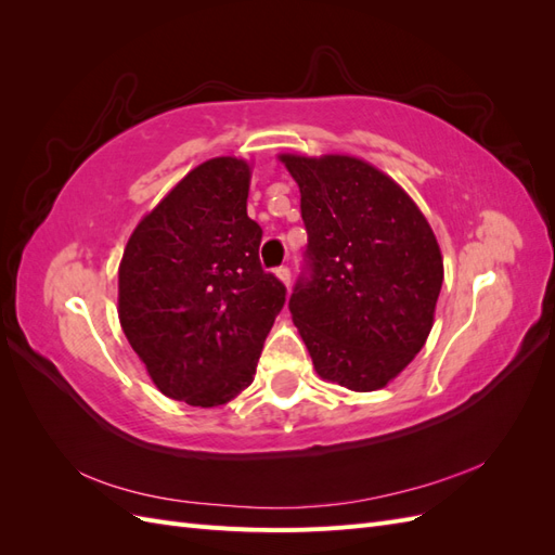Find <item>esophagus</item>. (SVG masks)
Masks as SVG:
<instances>
[{"label":"esophagus","mask_w":555,"mask_h":555,"mask_svg":"<svg viewBox=\"0 0 555 555\" xmlns=\"http://www.w3.org/2000/svg\"><path fill=\"white\" fill-rule=\"evenodd\" d=\"M275 278L284 284V287L289 289V282H292V271H289V268H278V271H275Z\"/></svg>","instance_id":"obj_1"}]
</instances>
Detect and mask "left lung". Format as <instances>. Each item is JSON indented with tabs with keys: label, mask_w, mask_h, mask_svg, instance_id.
<instances>
[{
	"label": "left lung",
	"mask_w": 555,
	"mask_h": 555,
	"mask_svg": "<svg viewBox=\"0 0 555 555\" xmlns=\"http://www.w3.org/2000/svg\"><path fill=\"white\" fill-rule=\"evenodd\" d=\"M278 159L300 190L312 275L289 300L317 375L377 391L422 351L444 280L438 238L412 196L354 155Z\"/></svg>",
	"instance_id": "8db88e82"
}]
</instances>
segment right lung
Returning <instances> with one entry per match:
<instances>
[{"mask_svg": "<svg viewBox=\"0 0 555 555\" xmlns=\"http://www.w3.org/2000/svg\"><path fill=\"white\" fill-rule=\"evenodd\" d=\"M251 162L212 157L131 231L117 268V317L150 379L173 400L217 408L257 373L284 306L261 271V227L247 217Z\"/></svg>", "mask_w": 555, "mask_h": 555, "instance_id": "1", "label": "right lung"}]
</instances>
